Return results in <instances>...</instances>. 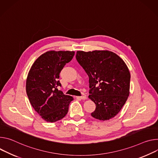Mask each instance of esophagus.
<instances>
[{
    "instance_id": "34e87169",
    "label": "esophagus",
    "mask_w": 158,
    "mask_h": 158,
    "mask_svg": "<svg viewBox=\"0 0 158 158\" xmlns=\"http://www.w3.org/2000/svg\"><path fill=\"white\" fill-rule=\"evenodd\" d=\"M77 98L80 99V100H85V99L86 98V95H83V96H80V97H77Z\"/></svg>"
}]
</instances>
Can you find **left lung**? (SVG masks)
I'll return each instance as SVG.
<instances>
[{
    "mask_svg": "<svg viewBox=\"0 0 158 158\" xmlns=\"http://www.w3.org/2000/svg\"><path fill=\"white\" fill-rule=\"evenodd\" d=\"M76 58L89 77V98L96 105L91 115L100 120L114 117L129 95L131 74L122 58L107 50L78 51Z\"/></svg>",
    "mask_w": 158,
    "mask_h": 158,
    "instance_id": "1",
    "label": "left lung"
}]
</instances>
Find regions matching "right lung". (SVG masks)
<instances>
[{"label": "right lung", "instance_id": "right-lung-1", "mask_svg": "<svg viewBox=\"0 0 158 158\" xmlns=\"http://www.w3.org/2000/svg\"><path fill=\"white\" fill-rule=\"evenodd\" d=\"M74 51H49L32 64L26 80V93L31 106L46 122H54L67 114L73 98L58 89L64 65L71 61Z\"/></svg>", "mask_w": 158, "mask_h": 158}]
</instances>
